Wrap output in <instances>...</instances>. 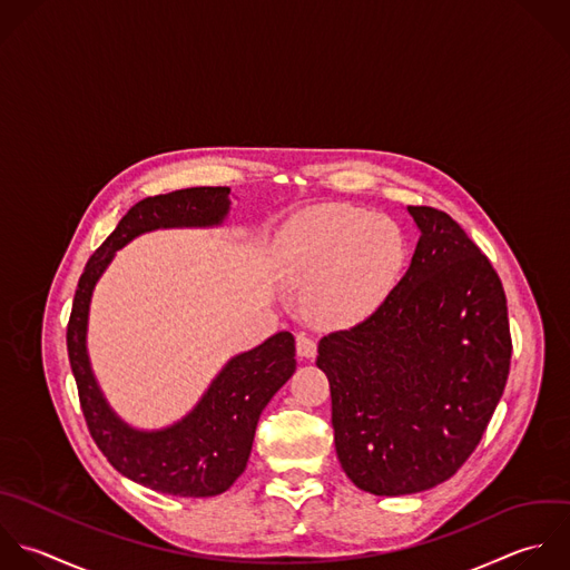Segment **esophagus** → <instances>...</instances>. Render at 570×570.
Masks as SVG:
<instances>
[{"label": "esophagus", "mask_w": 570, "mask_h": 570, "mask_svg": "<svg viewBox=\"0 0 570 570\" xmlns=\"http://www.w3.org/2000/svg\"><path fill=\"white\" fill-rule=\"evenodd\" d=\"M315 353H317V344H315V340H311L308 335L299 333V335H297V355H299V357L311 360V357H315Z\"/></svg>", "instance_id": "34e87169"}]
</instances>
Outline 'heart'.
Returning <instances> with one entry per match:
<instances>
[{"label":"heart","instance_id":"b5f03b06","mask_svg":"<svg viewBox=\"0 0 570 570\" xmlns=\"http://www.w3.org/2000/svg\"><path fill=\"white\" fill-rule=\"evenodd\" d=\"M282 262L306 279V306L322 324L368 317L391 293L404 264V237L386 215L348 204L299 213L284 233Z\"/></svg>","mask_w":570,"mask_h":570}]
</instances>
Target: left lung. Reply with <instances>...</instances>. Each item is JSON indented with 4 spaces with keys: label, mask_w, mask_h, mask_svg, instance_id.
Returning <instances> with one entry per match:
<instances>
[{
    "label": "left lung",
    "mask_w": 570,
    "mask_h": 570,
    "mask_svg": "<svg viewBox=\"0 0 570 570\" xmlns=\"http://www.w3.org/2000/svg\"><path fill=\"white\" fill-rule=\"evenodd\" d=\"M420 228L411 266L380 308L320 342L335 451L373 495H411L478 449L504 393L511 328L489 257L444 210L409 206Z\"/></svg>",
    "instance_id": "obj_1"
}]
</instances>
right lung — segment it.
<instances>
[{"label": "right lung", "mask_w": 570, "mask_h": 570, "mask_svg": "<svg viewBox=\"0 0 570 570\" xmlns=\"http://www.w3.org/2000/svg\"><path fill=\"white\" fill-rule=\"evenodd\" d=\"M228 208L226 186L184 188L137 202L90 255L68 320V360L97 449L124 478L166 495L213 498L228 491L244 473L262 411L295 373V337L282 331L257 348L235 355L184 420L161 431H137L115 415L90 371L86 351L90 297L115 250L137 235L157 228L219 226Z\"/></svg>", "instance_id": "add662e5"}]
</instances>
